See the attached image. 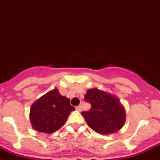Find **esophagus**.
Returning a JSON list of instances; mask_svg holds the SVG:
<instances>
[{
  "label": "esophagus",
  "instance_id": "esophagus-1",
  "mask_svg": "<svg viewBox=\"0 0 160 160\" xmlns=\"http://www.w3.org/2000/svg\"><path fill=\"white\" fill-rule=\"evenodd\" d=\"M76 108V110H77V111H79V112L82 111V106H81V105H79V106H77Z\"/></svg>",
  "mask_w": 160,
  "mask_h": 160
}]
</instances>
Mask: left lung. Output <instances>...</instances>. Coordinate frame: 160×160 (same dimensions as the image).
Returning a JSON list of instances; mask_svg holds the SVG:
<instances>
[{
  "label": "left lung",
  "mask_w": 160,
  "mask_h": 160,
  "mask_svg": "<svg viewBox=\"0 0 160 160\" xmlns=\"http://www.w3.org/2000/svg\"><path fill=\"white\" fill-rule=\"evenodd\" d=\"M84 100L91 104V108L81 114L94 132L109 135L123 127L126 121L125 109L117 96L93 88L87 90Z\"/></svg>",
  "instance_id": "1"
}]
</instances>
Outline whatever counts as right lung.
I'll list each match as a JSON object with an SVG mask.
<instances>
[{
	"label": "right lung",
	"mask_w": 160,
	"mask_h": 160,
	"mask_svg": "<svg viewBox=\"0 0 160 160\" xmlns=\"http://www.w3.org/2000/svg\"><path fill=\"white\" fill-rule=\"evenodd\" d=\"M75 108L70 99L60 94L57 89L48 92L33 102L30 108V122L34 130L51 134L57 132L67 122Z\"/></svg>",
	"instance_id": "obj_1"
}]
</instances>
